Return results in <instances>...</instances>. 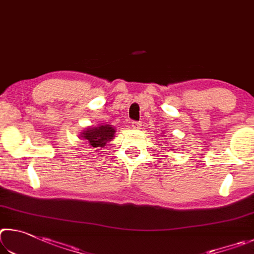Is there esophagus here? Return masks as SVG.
<instances>
[{"instance_id":"34e87169","label":"esophagus","mask_w":254,"mask_h":254,"mask_svg":"<svg viewBox=\"0 0 254 254\" xmlns=\"http://www.w3.org/2000/svg\"><path fill=\"white\" fill-rule=\"evenodd\" d=\"M131 127L134 128V129H139V128L141 127V123H139V122H132L131 123Z\"/></svg>"}]
</instances>
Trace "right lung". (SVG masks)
Segmentation results:
<instances>
[{"label":"right lung","instance_id":"obj_1","mask_svg":"<svg viewBox=\"0 0 254 254\" xmlns=\"http://www.w3.org/2000/svg\"><path fill=\"white\" fill-rule=\"evenodd\" d=\"M116 129L111 125H100L98 127H89L81 132V138L91 146V148H102L115 137Z\"/></svg>","mask_w":254,"mask_h":254}]
</instances>
